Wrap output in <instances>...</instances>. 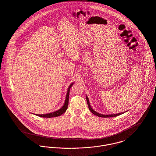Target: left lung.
<instances>
[{
    "label": "left lung",
    "instance_id": "8db88e82",
    "mask_svg": "<svg viewBox=\"0 0 156 156\" xmlns=\"http://www.w3.org/2000/svg\"><path fill=\"white\" fill-rule=\"evenodd\" d=\"M86 100H87V105H88V108H89V110L90 111V112H91L92 113H93L94 115H96V116H98V117H101V118H111V117H116V116H119V115H122V114H123V113H126V112H127V111H126V112H122V113H118V114H113V115H102V114H100V113H98L96 112L95 111H94V110L92 108V107H91V106H90V105L89 100V98H88L87 96V95H86Z\"/></svg>",
    "mask_w": 156,
    "mask_h": 156
}]
</instances>
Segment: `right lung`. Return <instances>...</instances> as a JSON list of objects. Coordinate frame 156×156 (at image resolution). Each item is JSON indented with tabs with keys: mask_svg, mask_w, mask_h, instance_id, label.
<instances>
[{
	"mask_svg": "<svg viewBox=\"0 0 156 156\" xmlns=\"http://www.w3.org/2000/svg\"><path fill=\"white\" fill-rule=\"evenodd\" d=\"M74 84V83H72L69 87L68 90H67V92L66 94V100H65V102H64V104L63 105V106L58 110L54 112H52V113H47V114H44V115H37L35 114V115L41 117V118H54V117H58L59 116L61 115H62V114H64L67 108H68V105H69V93H70V90L71 87L73 86V84Z\"/></svg>",
	"mask_w": 156,
	"mask_h": 156,
	"instance_id": "right-lung-1",
	"label": "right lung"
}]
</instances>
